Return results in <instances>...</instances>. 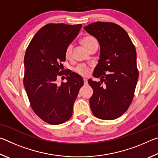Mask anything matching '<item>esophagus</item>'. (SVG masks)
<instances>
[{
  "label": "esophagus",
  "instance_id": "obj_1",
  "mask_svg": "<svg viewBox=\"0 0 158 158\" xmlns=\"http://www.w3.org/2000/svg\"><path fill=\"white\" fill-rule=\"evenodd\" d=\"M84 85L88 84V81H87L86 79H84Z\"/></svg>",
  "mask_w": 158,
  "mask_h": 158
}]
</instances>
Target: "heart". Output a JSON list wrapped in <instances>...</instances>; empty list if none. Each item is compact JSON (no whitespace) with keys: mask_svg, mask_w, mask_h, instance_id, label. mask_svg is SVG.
I'll use <instances>...</instances> for the list:
<instances>
[{"mask_svg":"<svg viewBox=\"0 0 158 158\" xmlns=\"http://www.w3.org/2000/svg\"><path fill=\"white\" fill-rule=\"evenodd\" d=\"M81 42L83 46H84L88 51H89L93 47L97 46L98 44L97 40H96L95 37H93L92 35H87V36L84 37L81 39ZM73 51V45L69 44L65 49V57L67 58H69L72 56ZM75 71L77 73L81 74L82 76H87L90 73V68L89 67L85 65H81L77 67V68L75 69Z\"/></svg>","mask_w":158,"mask_h":158,"instance_id":"heart-1","label":"heart"}]
</instances>
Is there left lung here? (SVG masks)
I'll return each mask as SVG.
<instances>
[{
	"mask_svg": "<svg viewBox=\"0 0 158 158\" xmlns=\"http://www.w3.org/2000/svg\"><path fill=\"white\" fill-rule=\"evenodd\" d=\"M84 28L100 46L93 72L100 81H88L93 90L90 108L98 118L116 119L127 110L134 98L139 77L136 49L127 32L114 23L98 21Z\"/></svg>",
	"mask_w": 158,
	"mask_h": 158,
	"instance_id": "left-lung-1",
	"label": "left lung"
}]
</instances>
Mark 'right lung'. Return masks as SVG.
Here are the masks:
<instances>
[{
    "label": "right lung",
    "instance_id": "obj_1",
    "mask_svg": "<svg viewBox=\"0 0 158 158\" xmlns=\"http://www.w3.org/2000/svg\"><path fill=\"white\" fill-rule=\"evenodd\" d=\"M82 25L49 23L37 32L24 56V85L31 106L42 120L51 125L65 123L73 115V105L84 85L82 77L60 71L67 47L78 35ZM67 82L58 86V76Z\"/></svg>",
    "mask_w": 158,
    "mask_h": 158
}]
</instances>
